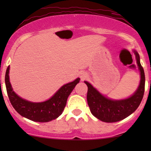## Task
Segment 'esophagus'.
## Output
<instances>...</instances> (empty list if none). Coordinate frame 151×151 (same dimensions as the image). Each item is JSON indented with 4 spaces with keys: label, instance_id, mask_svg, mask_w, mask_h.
Instances as JSON below:
<instances>
[{
    "label": "esophagus",
    "instance_id": "1",
    "mask_svg": "<svg viewBox=\"0 0 151 151\" xmlns=\"http://www.w3.org/2000/svg\"><path fill=\"white\" fill-rule=\"evenodd\" d=\"M86 77H87V74H86V73H85V72H81L80 74V78L81 81L84 80Z\"/></svg>",
    "mask_w": 151,
    "mask_h": 151
}]
</instances>
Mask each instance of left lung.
I'll return each instance as SVG.
<instances>
[{
    "label": "left lung",
    "instance_id": "8db88e82",
    "mask_svg": "<svg viewBox=\"0 0 151 151\" xmlns=\"http://www.w3.org/2000/svg\"><path fill=\"white\" fill-rule=\"evenodd\" d=\"M137 65L141 72V81L138 89L129 98L121 100H113L103 96L88 81H84L87 85V103L91 113L100 121L106 123H113L121 121L133 114L139 106L143 99L145 91V74L140 62V57L136 50Z\"/></svg>",
    "mask_w": 151,
    "mask_h": 151
}]
</instances>
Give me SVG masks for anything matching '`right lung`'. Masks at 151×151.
Listing matches in <instances>:
<instances>
[{"label":"right lung","instance_id":"1","mask_svg":"<svg viewBox=\"0 0 151 151\" xmlns=\"http://www.w3.org/2000/svg\"><path fill=\"white\" fill-rule=\"evenodd\" d=\"M9 70L8 66L5 82L10 103L20 115L36 122H48L60 116L65 109L67 98L80 80L77 78L74 81L62 86L50 99L35 103L23 99L13 91L9 80Z\"/></svg>","mask_w":151,"mask_h":151}]
</instances>
